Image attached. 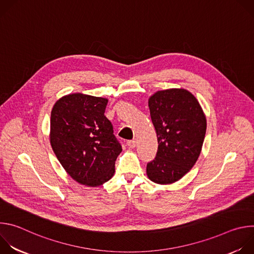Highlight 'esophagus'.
I'll return each mask as SVG.
<instances>
[{"label": "esophagus", "instance_id": "obj_1", "mask_svg": "<svg viewBox=\"0 0 254 254\" xmlns=\"http://www.w3.org/2000/svg\"><path fill=\"white\" fill-rule=\"evenodd\" d=\"M127 147H128L129 149H133V148L135 147V140H134V139L127 140Z\"/></svg>", "mask_w": 254, "mask_h": 254}]
</instances>
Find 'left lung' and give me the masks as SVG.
<instances>
[{"instance_id": "left-lung-1", "label": "left lung", "mask_w": 254, "mask_h": 254, "mask_svg": "<svg viewBox=\"0 0 254 254\" xmlns=\"http://www.w3.org/2000/svg\"><path fill=\"white\" fill-rule=\"evenodd\" d=\"M158 137L155 160L147 165L154 183L173 184L196 164L206 133V117L197 98L187 89L160 90L149 98Z\"/></svg>"}]
</instances>
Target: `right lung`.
Wrapping results in <instances>:
<instances>
[{"label": "right lung", "mask_w": 254, "mask_h": 254, "mask_svg": "<svg viewBox=\"0 0 254 254\" xmlns=\"http://www.w3.org/2000/svg\"><path fill=\"white\" fill-rule=\"evenodd\" d=\"M107 99L72 93L51 112L50 143L58 161L77 183L98 187L111 180L122 146L104 116Z\"/></svg>", "instance_id": "add662e5"}]
</instances>
